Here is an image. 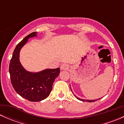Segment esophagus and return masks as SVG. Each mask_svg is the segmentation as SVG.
<instances>
[{
	"mask_svg": "<svg viewBox=\"0 0 124 124\" xmlns=\"http://www.w3.org/2000/svg\"><path fill=\"white\" fill-rule=\"evenodd\" d=\"M61 70H66L68 68V65L67 64H65V63H63L61 65L60 67Z\"/></svg>",
	"mask_w": 124,
	"mask_h": 124,
	"instance_id": "34e87169",
	"label": "esophagus"
}]
</instances>
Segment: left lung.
Here are the masks:
<instances>
[{"mask_svg": "<svg viewBox=\"0 0 124 124\" xmlns=\"http://www.w3.org/2000/svg\"><path fill=\"white\" fill-rule=\"evenodd\" d=\"M75 97H76V96H75ZM76 98H77V99L78 100H80V101H86V102H93V101H97V100H100V99H98V100H82V99H80V98H78V97H76Z\"/></svg>", "mask_w": 124, "mask_h": 124, "instance_id": "obj_1", "label": "left lung"}]
</instances>
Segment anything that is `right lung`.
Segmentation results:
<instances>
[{
    "instance_id": "1",
    "label": "right lung",
    "mask_w": 124,
    "mask_h": 124,
    "mask_svg": "<svg viewBox=\"0 0 124 124\" xmlns=\"http://www.w3.org/2000/svg\"><path fill=\"white\" fill-rule=\"evenodd\" d=\"M37 32H32L17 44L12 54L9 71L11 84L18 94L32 102L42 101L48 97L52 90L55 78L59 76L60 68L46 69L38 72L26 71L19 60L20 51L28 41L36 37Z\"/></svg>"
}]
</instances>
